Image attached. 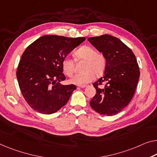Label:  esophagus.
Here are the masks:
<instances>
[{
	"label": "esophagus",
	"mask_w": 157,
	"mask_h": 157,
	"mask_svg": "<svg viewBox=\"0 0 157 157\" xmlns=\"http://www.w3.org/2000/svg\"><path fill=\"white\" fill-rule=\"evenodd\" d=\"M78 86H79V87H80V88H85V87H86V85H78Z\"/></svg>",
	"instance_id": "34e87169"
}]
</instances>
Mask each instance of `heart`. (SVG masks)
Returning <instances> with one entry per match:
<instances>
[{
	"instance_id": "1",
	"label": "heart",
	"mask_w": 157,
	"mask_h": 157,
	"mask_svg": "<svg viewBox=\"0 0 157 157\" xmlns=\"http://www.w3.org/2000/svg\"><path fill=\"white\" fill-rule=\"evenodd\" d=\"M75 60H85L82 73L76 74L70 79V82L77 85H84L92 82L95 77H100L106 67V59L101 53L97 52L92 46H83L75 51ZM62 69L65 75L71 77L74 73L75 64L72 59L65 58L61 63Z\"/></svg>"
}]
</instances>
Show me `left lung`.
Here are the masks:
<instances>
[{
  "label": "left lung",
  "mask_w": 157,
  "mask_h": 157,
  "mask_svg": "<svg viewBox=\"0 0 157 157\" xmlns=\"http://www.w3.org/2000/svg\"><path fill=\"white\" fill-rule=\"evenodd\" d=\"M88 41L106 59L104 76L93 84L97 93L90 104L101 115L113 116L128 106L135 94L140 78L136 57L120 39L111 35L90 37ZM102 83L105 85L100 88Z\"/></svg>",
  "instance_id": "left-lung-1"
}]
</instances>
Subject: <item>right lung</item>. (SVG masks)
I'll return each mask as SVG.
<instances>
[{"instance_id":"add662e5","label":"right lung","mask_w":157,"mask_h":157,"mask_svg":"<svg viewBox=\"0 0 157 157\" xmlns=\"http://www.w3.org/2000/svg\"><path fill=\"white\" fill-rule=\"evenodd\" d=\"M85 40L45 35L25 49L16 75L23 97L32 109L52 114L67 104L76 86L60 83L65 79L61 63Z\"/></svg>"}]
</instances>
